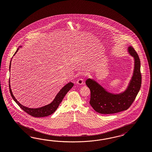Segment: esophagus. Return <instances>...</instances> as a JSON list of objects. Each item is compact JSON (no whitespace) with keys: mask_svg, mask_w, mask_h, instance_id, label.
Listing matches in <instances>:
<instances>
[{"mask_svg":"<svg viewBox=\"0 0 152 152\" xmlns=\"http://www.w3.org/2000/svg\"><path fill=\"white\" fill-rule=\"evenodd\" d=\"M77 83L78 84V85H83V78H80V79H78V80H77Z\"/></svg>","mask_w":152,"mask_h":152,"instance_id":"obj_1","label":"esophagus"}]
</instances>
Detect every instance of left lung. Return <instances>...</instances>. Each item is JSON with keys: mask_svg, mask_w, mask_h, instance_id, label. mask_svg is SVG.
Instances as JSON below:
<instances>
[{"mask_svg": "<svg viewBox=\"0 0 152 152\" xmlns=\"http://www.w3.org/2000/svg\"><path fill=\"white\" fill-rule=\"evenodd\" d=\"M128 52L133 57L134 67L133 76L124 92L113 94L108 92L94 79L88 78L86 81V84L91 92L90 104L100 114H110L127 110L140 90L142 84L140 59L132 46L128 47Z\"/></svg>", "mask_w": 152, "mask_h": 152, "instance_id": "obj_1", "label": "left lung"}]
</instances>
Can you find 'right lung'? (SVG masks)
Returning <instances> with one entry per match:
<instances>
[{
	"instance_id": "right-lung-1",
	"label": "right lung",
	"mask_w": 152,
	"mask_h": 152,
	"mask_svg": "<svg viewBox=\"0 0 152 152\" xmlns=\"http://www.w3.org/2000/svg\"><path fill=\"white\" fill-rule=\"evenodd\" d=\"M19 48L17 49V50L15 52L13 56L16 54V53L18 51ZM11 61L10 62V65H9V71H10V66H11ZM9 91L10 95L13 99L14 101L26 113H27L29 115H31L33 117L36 118H41V117H45L49 115H51L55 111L58 107L59 106L60 103L62 102L63 99L64 98V96L66 95V94L69 92V90L74 86V83L69 82V83H67L65 86H64L63 88L61 89L60 91L57 94L55 98L53 101L51 102L50 104H48L46 106H42L41 107L39 108H29L27 107L23 106L22 104H20L18 101L17 100V99L15 98L14 96L12 90L10 88V80L9 81Z\"/></svg>"
}]
</instances>
